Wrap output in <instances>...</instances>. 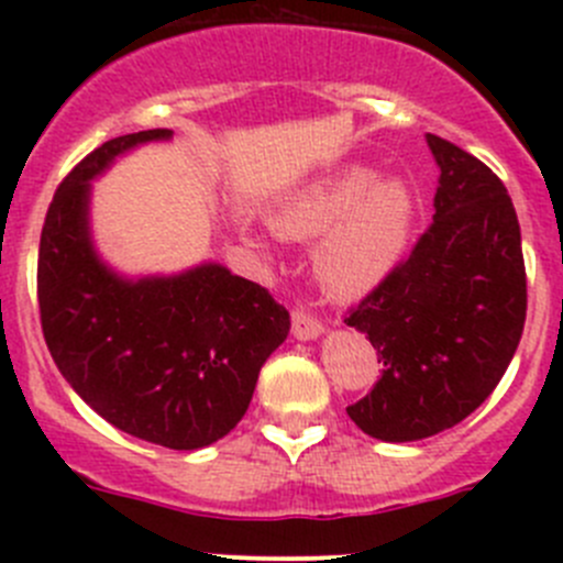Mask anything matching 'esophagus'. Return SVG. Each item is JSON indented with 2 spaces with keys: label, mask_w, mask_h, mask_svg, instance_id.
I'll list each match as a JSON object with an SVG mask.
<instances>
[{
  "label": "esophagus",
  "mask_w": 563,
  "mask_h": 563,
  "mask_svg": "<svg viewBox=\"0 0 563 563\" xmlns=\"http://www.w3.org/2000/svg\"><path fill=\"white\" fill-rule=\"evenodd\" d=\"M291 332L297 340H318L323 334V327L321 321H316V318L305 313V310H294Z\"/></svg>",
  "instance_id": "1"
}]
</instances>
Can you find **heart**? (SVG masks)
I'll return each mask as SVG.
<instances>
[{
    "label": "heart",
    "mask_w": 563,
    "mask_h": 563,
    "mask_svg": "<svg viewBox=\"0 0 563 563\" xmlns=\"http://www.w3.org/2000/svg\"><path fill=\"white\" fill-rule=\"evenodd\" d=\"M272 229L286 240H314L313 272L334 299H362L389 283L417 234L419 201L400 176L367 166H345L308 181L272 209ZM240 234L261 236L245 220Z\"/></svg>",
    "instance_id": "obj_1"
}]
</instances>
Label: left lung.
<instances>
[{
	"instance_id": "1",
	"label": "left lung",
	"mask_w": 563,
	"mask_h": 563,
	"mask_svg": "<svg viewBox=\"0 0 563 563\" xmlns=\"http://www.w3.org/2000/svg\"><path fill=\"white\" fill-rule=\"evenodd\" d=\"M424 141L441 174L433 225L349 316L384 373L345 411L389 444L430 439L476 411L507 373L526 323L520 223L507 187L460 146L430 133Z\"/></svg>"
}]
</instances>
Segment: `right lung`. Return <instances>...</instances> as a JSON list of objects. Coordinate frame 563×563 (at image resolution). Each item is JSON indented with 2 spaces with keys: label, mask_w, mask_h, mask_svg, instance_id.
Segmentation results:
<instances>
[{
  "label": "right lung",
  "mask_w": 563,
  "mask_h": 563,
  "mask_svg": "<svg viewBox=\"0 0 563 563\" xmlns=\"http://www.w3.org/2000/svg\"><path fill=\"white\" fill-rule=\"evenodd\" d=\"M174 130L119 135L56 190L37 258L45 343L73 391L106 422L168 450H203L245 417L291 316L266 288L201 261L174 275H124L92 234V181Z\"/></svg>",
  "instance_id": "1"
}]
</instances>
